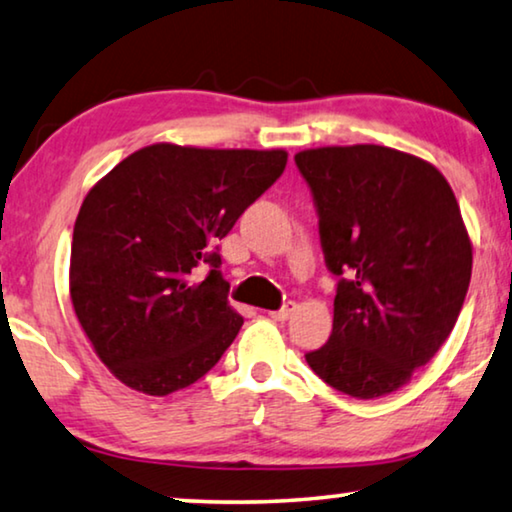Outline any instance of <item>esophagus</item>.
<instances>
[{
	"label": "esophagus",
	"instance_id": "34e87169",
	"mask_svg": "<svg viewBox=\"0 0 512 512\" xmlns=\"http://www.w3.org/2000/svg\"><path fill=\"white\" fill-rule=\"evenodd\" d=\"M294 310H296V303L294 301H287L285 305H282V308L269 312V317L276 319V322H285V319H289V317L294 315Z\"/></svg>",
	"mask_w": 512,
	"mask_h": 512
}]
</instances>
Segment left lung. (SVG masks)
Returning a JSON list of instances; mask_svg holds the SVG:
<instances>
[{
  "mask_svg": "<svg viewBox=\"0 0 512 512\" xmlns=\"http://www.w3.org/2000/svg\"><path fill=\"white\" fill-rule=\"evenodd\" d=\"M338 276L333 331L305 354L315 375L358 400L398 391L439 352L471 280V241L437 167L379 144L294 156Z\"/></svg>",
  "mask_w": 512,
  "mask_h": 512,
  "instance_id": "1",
  "label": "left lung"
}]
</instances>
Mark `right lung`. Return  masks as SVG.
<instances>
[{
  "mask_svg": "<svg viewBox=\"0 0 512 512\" xmlns=\"http://www.w3.org/2000/svg\"><path fill=\"white\" fill-rule=\"evenodd\" d=\"M285 165V151L151 144L89 190L73 227L71 301L119 381L167 395L220 361L243 319L227 305L218 241Z\"/></svg>",
  "mask_w": 512,
  "mask_h": 512,
  "instance_id": "add662e5",
  "label": "right lung"
}]
</instances>
